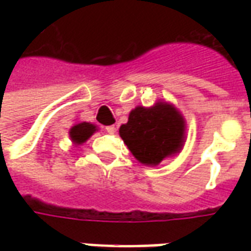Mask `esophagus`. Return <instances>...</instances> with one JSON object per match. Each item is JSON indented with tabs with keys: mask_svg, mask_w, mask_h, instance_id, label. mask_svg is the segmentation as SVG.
Returning a JSON list of instances; mask_svg holds the SVG:
<instances>
[{
	"mask_svg": "<svg viewBox=\"0 0 251 251\" xmlns=\"http://www.w3.org/2000/svg\"><path fill=\"white\" fill-rule=\"evenodd\" d=\"M104 130L107 131V133H110V134H113V133H115V130H117V127H115L114 125H110V126H106V127H104Z\"/></svg>",
	"mask_w": 251,
	"mask_h": 251,
	"instance_id": "esophagus-1",
	"label": "esophagus"
}]
</instances>
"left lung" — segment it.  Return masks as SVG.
I'll return each instance as SVG.
<instances>
[{
  "mask_svg": "<svg viewBox=\"0 0 251 251\" xmlns=\"http://www.w3.org/2000/svg\"><path fill=\"white\" fill-rule=\"evenodd\" d=\"M120 136L133 156L142 164L156 165L179 152L184 142V120L171 104L160 102L151 109L131 110Z\"/></svg>",
  "mask_w": 251,
  "mask_h": 251,
  "instance_id": "obj_1",
  "label": "left lung"
}]
</instances>
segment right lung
I'll return each instance as SVG.
<instances>
[{"label": "right lung", "instance_id": "1", "mask_svg": "<svg viewBox=\"0 0 251 251\" xmlns=\"http://www.w3.org/2000/svg\"><path fill=\"white\" fill-rule=\"evenodd\" d=\"M97 130L95 126L93 124H88V122H82V124H77V125L72 126L71 130H70V137L75 144H82L87 140L88 137L93 134L94 131Z\"/></svg>", "mask_w": 251, "mask_h": 251}]
</instances>
